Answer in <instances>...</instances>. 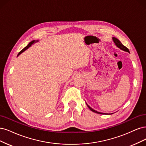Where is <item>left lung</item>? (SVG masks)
Returning <instances> with one entry per match:
<instances>
[{"label": "left lung", "mask_w": 146, "mask_h": 146, "mask_svg": "<svg viewBox=\"0 0 146 146\" xmlns=\"http://www.w3.org/2000/svg\"><path fill=\"white\" fill-rule=\"evenodd\" d=\"M112 39H113V40L115 45L117 46V48H120L121 50H123V51H126V52H128V53H130V51H129V49H128L127 48L126 46H125L124 45H123V44H122L121 42L118 39H117V38H116V37H112ZM86 104H87V107L89 108V109H90L91 111H93V112H95V113H96L101 114V115H102V114H105V115H111V114H113V113H101V112L97 111L95 110L94 109H92V108H91L90 106H89L87 104V103H86Z\"/></svg>", "instance_id": "obj_1"}]
</instances>
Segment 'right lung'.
<instances>
[{"mask_svg":"<svg viewBox=\"0 0 146 146\" xmlns=\"http://www.w3.org/2000/svg\"><path fill=\"white\" fill-rule=\"evenodd\" d=\"M39 42V40H32L31 42H30V43H29V44H28V45H27L25 46V47L24 48H23V50H22L20 51V52L18 53V54H17V56H19V55H20L21 53H22L23 52V51H25L26 50H27V49L29 48V47H30V46H31L33 44H34L35 43H36V42Z\"/></svg>","mask_w":146,"mask_h":146,"instance_id":"add662e5","label":"right lung"}]
</instances>
